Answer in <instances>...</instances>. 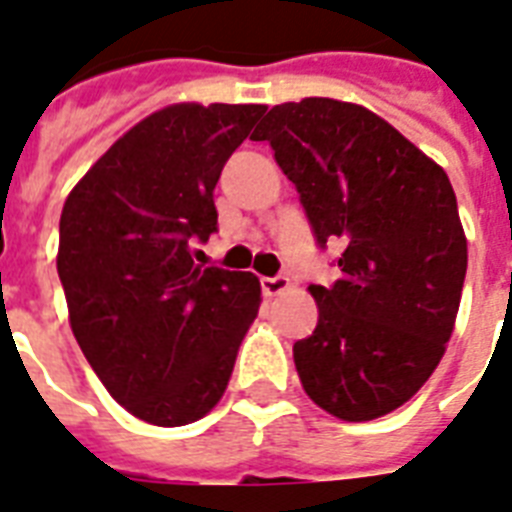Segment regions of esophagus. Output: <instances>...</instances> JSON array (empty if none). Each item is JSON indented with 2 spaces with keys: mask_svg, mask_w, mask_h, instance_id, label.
Wrapping results in <instances>:
<instances>
[{
  "mask_svg": "<svg viewBox=\"0 0 512 512\" xmlns=\"http://www.w3.org/2000/svg\"><path fill=\"white\" fill-rule=\"evenodd\" d=\"M291 288V280L285 275H275V277H261V291L267 293V296H280L283 291Z\"/></svg>",
  "mask_w": 512,
  "mask_h": 512,
  "instance_id": "obj_1",
  "label": "esophagus"
}]
</instances>
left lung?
<instances>
[{"label": "left lung", "instance_id": "obj_1", "mask_svg": "<svg viewBox=\"0 0 512 512\" xmlns=\"http://www.w3.org/2000/svg\"><path fill=\"white\" fill-rule=\"evenodd\" d=\"M269 141L318 248L344 245L334 285H310L318 326L293 344L301 387L344 422L403 406L441 363L467 272L449 176L358 104L304 98L269 109Z\"/></svg>", "mask_w": 512, "mask_h": 512}]
</instances>
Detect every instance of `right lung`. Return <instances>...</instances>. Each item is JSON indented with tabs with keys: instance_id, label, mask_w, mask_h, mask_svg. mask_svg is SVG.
<instances>
[{
	"instance_id": "obj_1",
	"label": "right lung",
	"mask_w": 512,
	"mask_h": 512,
	"mask_svg": "<svg viewBox=\"0 0 512 512\" xmlns=\"http://www.w3.org/2000/svg\"><path fill=\"white\" fill-rule=\"evenodd\" d=\"M267 106L176 104L130 128L71 189L58 277L98 379L149 425L197 422L227 390L256 318L251 272L194 264L213 189Z\"/></svg>"
}]
</instances>
